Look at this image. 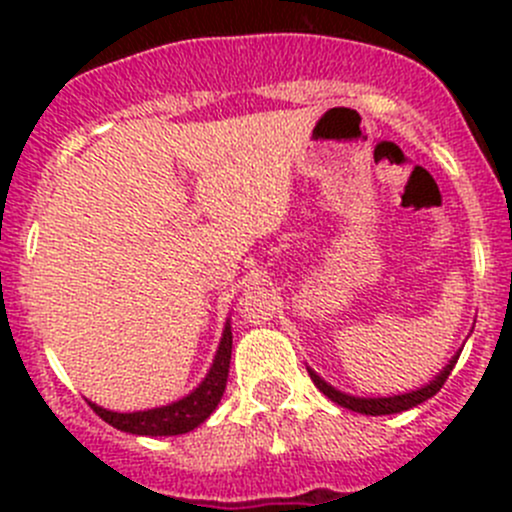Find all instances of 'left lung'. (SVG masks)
Segmentation results:
<instances>
[{"label":"left lung","mask_w":512,"mask_h":512,"mask_svg":"<svg viewBox=\"0 0 512 512\" xmlns=\"http://www.w3.org/2000/svg\"><path fill=\"white\" fill-rule=\"evenodd\" d=\"M463 349H458L456 354L448 359V364L443 366L441 371H438L436 376H433L428 384L418 386L414 391H406V394H391V396H354V394H347V391L337 389V386H332L329 381H324L322 376L317 374V371L312 369V366H307L309 376H312L314 386H317L319 391H322L327 399H332L334 404L344 406V409L349 411H356V414H366V416H389V414H401V411H409L414 409V406L423 404V401H428L431 396H436L438 391H441V386L446 384L448 374L453 371V366H456L458 356H461Z\"/></svg>","instance_id":"obj_1"}]
</instances>
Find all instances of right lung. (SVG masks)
Listing matches in <instances>:
<instances>
[{
	"label": "right lung",
	"mask_w": 512,
	"mask_h": 512,
	"mask_svg": "<svg viewBox=\"0 0 512 512\" xmlns=\"http://www.w3.org/2000/svg\"><path fill=\"white\" fill-rule=\"evenodd\" d=\"M230 356H232V327L230 317L225 319L223 337H220L218 352L213 356V364H210L205 379L195 386L190 394H185L183 399L170 401L165 406H156V409H143V411H111L103 409V406L94 404V411L103 418L106 423H111L118 431L133 433V436H180V433H188L193 428H198L200 423H205L218 409L220 399L225 394L227 386V371H230Z\"/></svg>",
	"instance_id": "right-lung-1"
}]
</instances>
